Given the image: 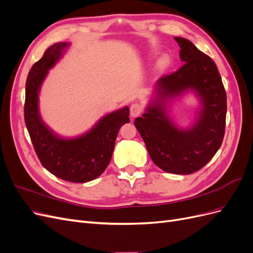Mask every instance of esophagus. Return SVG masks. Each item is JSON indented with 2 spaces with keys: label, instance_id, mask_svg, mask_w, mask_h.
I'll return each mask as SVG.
<instances>
[{
  "label": "esophagus",
  "instance_id": "1",
  "mask_svg": "<svg viewBox=\"0 0 253 253\" xmlns=\"http://www.w3.org/2000/svg\"><path fill=\"white\" fill-rule=\"evenodd\" d=\"M129 111H131V116L132 117H137L141 114L142 106L139 103H134V104L131 105V109H129Z\"/></svg>",
  "mask_w": 253,
  "mask_h": 253
}]
</instances>
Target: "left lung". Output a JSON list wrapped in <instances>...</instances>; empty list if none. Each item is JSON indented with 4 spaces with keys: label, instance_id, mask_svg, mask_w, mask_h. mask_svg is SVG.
Returning <instances> with one entry per match:
<instances>
[{
    "label": "left lung",
    "instance_id": "1",
    "mask_svg": "<svg viewBox=\"0 0 253 253\" xmlns=\"http://www.w3.org/2000/svg\"><path fill=\"white\" fill-rule=\"evenodd\" d=\"M178 43L183 64L178 71L165 75L155 84V99L142 117L136 118L145 147L160 169L188 175L208 164L220 148L225 135L227 96L214 61L183 38ZM194 91L201 101V110L193 126L179 129L169 117L166 101Z\"/></svg>",
    "mask_w": 253,
    "mask_h": 253
}]
</instances>
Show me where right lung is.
I'll use <instances>...</instances> for the list:
<instances>
[{"mask_svg":"<svg viewBox=\"0 0 253 253\" xmlns=\"http://www.w3.org/2000/svg\"><path fill=\"white\" fill-rule=\"evenodd\" d=\"M70 44L56 43L30 68L26 80L24 118L38 158L48 172L71 182H87L109 166L119 128L129 122L127 106L105 115L88 132L63 138L44 124L39 112V93L48 71Z\"/></svg>","mask_w":253,"mask_h":253,"instance_id":"add662e5","label":"right lung"}]
</instances>
